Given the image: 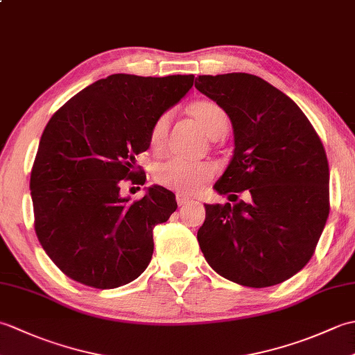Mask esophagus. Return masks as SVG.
Instances as JSON below:
<instances>
[{
  "instance_id": "obj_1",
  "label": "esophagus",
  "mask_w": 355,
  "mask_h": 355,
  "mask_svg": "<svg viewBox=\"0 0 355 355\" xmlns=\"http://www.w3.org/2000/svg\"><path fill=\"white\" fill-rule=\"evenodd\" d=\"M177 205L178 206H184V205H187V202H191V200L189 198H187V197H183V195H177Z\"/></svg>"
}]
</instances>
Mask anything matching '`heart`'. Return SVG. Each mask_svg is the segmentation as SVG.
I'll return each instance as SVG.
<instances>
[{
	"mask_svg": "<svg viewBox=\"0 0 355 355\" xmlns=\"http://www.w3.org/2000/svg\"><path fill=\"white\" fill-rule=\"evenodd\" d=\"M191 114L201 125L209 137L220 139L229 130V116L221 105L214 101H197L191 105ZM171 116L166 112L158 117L149 132L150 148L160 150L169 132ZM215 175V166L210 163L186 162L182 158H169L158 163L154 169L157 183L183 195L197 193Z\"/></svg>",
	"mask_w": 355,
	"mask_h": 355,
	"instance_id": "obj_1",
	"label": "heart"
}]
</instances>
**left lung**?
I'll use <instances>...</instances> for the list:
<instances>
[{
	"label": "left lung",
	"instance_id": "obj_1",
	"mask_svg": "<svg viewBox=\"0 0 355 355\" xmlns=\"http://www.w3.org/2000/svg\"><path fill=\"white\" fill-rule=\"evenodd\" d=\"M195 88L221 105L235 135L233 158L215 189L236 200L239 192L252 195L250 202L205 205L201 252L232 282L281 284L311 259L329 215L322 140L288 96L253 74L198 76Z\"/></svg>",
	"mask_w": 355,
	"mask_h": 355
}]
</instances>
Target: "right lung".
I'll return each instance as SVG.
<instances>
[{"label":"right lung","mask_w":355,"mask_h":355,"mask_svg":"<svg viewBox=\"0 0 355 355\" xmlns=\"http://www.w3.org/2000/svg\"><path fill=\"white\" fill-rule=\"evenodd\" d=\"M193 85V74H111L62 105L42 132L30 175L36 236L73 281L117 288L153 258V230L175 212V195L153 186L141 200L120 195L139 175L155 120Z\"/></svg>","instance_id":"right-lung-1"}]
</instances>
